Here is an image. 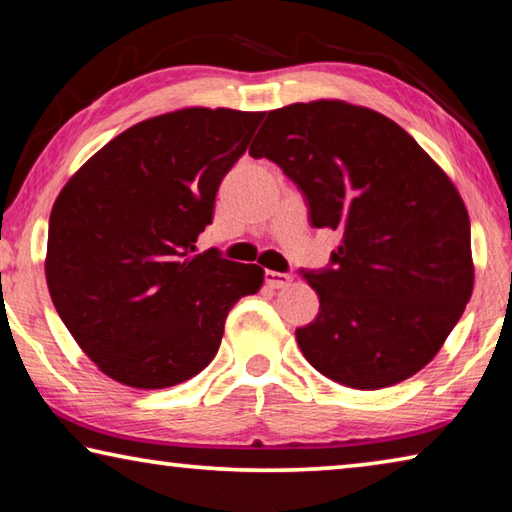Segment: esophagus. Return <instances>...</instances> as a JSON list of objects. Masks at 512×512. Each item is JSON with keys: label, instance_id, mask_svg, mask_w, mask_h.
<instances>
[{"label": "esophagus", "instance_id": "34e87169", "mask_svg": "<svg viewBox=\"0 0 512 512\" xmlns=\"http://www.w3.org/2000/svg\"><path fill=\"white\" fill-rule=\"evenodd\" d=\"M266 284L271 289H287L293 282V277L289 273H277V271H266Z\"/></svg>", "mask_w": 512, "mask_h": 512}]
</instances>
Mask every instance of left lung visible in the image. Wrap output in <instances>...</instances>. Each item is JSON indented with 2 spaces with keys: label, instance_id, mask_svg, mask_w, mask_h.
Segmentation results:
<instances>
[{
  "label": "left lung",
  "instance_id": "1",
  "mask_svg": "<svg viewBox=\"0 0 512 512\" xmlns=\"http://www.w3.org/2000/svg\"><path fill=\"white\" fill-rule=\"evenodd\" d=\"M339 230L332 266L307 271L318 316L296 329L320 375L359 391L413 377L443 348L474 289L470 216L447 173L370 108L318 99L268 112L253 146Z\"/></svg>",
  "mask_w": 512,
  "mask_h": 512
}]
</instances>
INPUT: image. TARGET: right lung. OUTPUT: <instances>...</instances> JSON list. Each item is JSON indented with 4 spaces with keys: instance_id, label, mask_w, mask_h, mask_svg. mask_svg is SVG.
<instances>
[{
    "instance_id": "1",
    "label": "right lung",
    "mask_w": 512,
    "mask_h": 512,
    "mask_svg": "<svg viewBox=\"0 0 512 512\" xmlns=\"http://www.w3.org/2000/svg\"><path fill=\"white\" fill-rule=\"evenodd\" d=\"M264 112L183 108L110 140L60 189L49 216V296L110 379L169 388L219 352L235 302L264 268L196 255L214 198Z\"/></svg>"
}]
</instances>
